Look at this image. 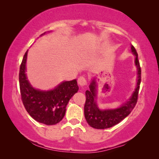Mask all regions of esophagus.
Masks as SVG:
<instances>
[{"instance_id": "1", "label": "esophagus", "mask_w": 159, "mask_h": 159, "mask_svg": "<svg viewBox=\"0 0 159 159\" xmlns=\"http://www.w3.org/2000/svg\"><path fill=\"white\" fill-rule=\"evenodd\" d=\"M78 83L80 85V87H84L87 85V80L85 77L83 76H80L79 79H78Z\"/></svg>"}]
</instances>
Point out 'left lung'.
I'll use <instances>...</instances> for the list:
<instances>
[{
  "instance_id": "8db88e82",
  "label": "left lung",
  "mask_w": 159,
  "mask_h": 159,
  "mask_svg": "<svg viewBox=\"0 0 159 159\" xmlns=\"http://www.w3.org/2000/svg\"><path fill=\"white\" fill-rule=\"evenodd\" d=\"M131 50L136 56L134 63L137 68V83L136 89H134V92L129 100L117 109L100 110L95 100L97 92L95 79L91 83L89 90L86 91V101L84 106V113L87 122L92 128L97 129H105L112 127L126 117L135 107L141 83V70L137 52L133 45H131Z\"/></svg>"
}]
</instances>
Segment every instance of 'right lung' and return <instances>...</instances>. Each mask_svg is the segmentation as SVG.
Returning a JSON list of instances; mask_svg holds the SVG:
<instances>
[{
    "mask_svg": "<svg viewBox=\"0 0 159 159\" xmlns=\"http://www.w3.org/2000/svg\"><path fill=\"white\" fill-rule=\"evenodd\" d=\"M27 52L28 50L24 55L19 72L22 103L28 113L35 120L46 125H55L62 120L69 100L79 91L77 81L76 79L64 81L50 91L33 88L25 73Z\"/></svg>",
    "mask_w": 159,
    "mask_h": 159,
    "instance_id": "obj_1",
    "label": "right lung"
}]
</instances>
